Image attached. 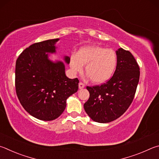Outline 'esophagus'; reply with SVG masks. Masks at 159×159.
Instances as JSON below:
<instances>
[{
    "label": "esophagus",
    "mask_w": 159,
    "mask_h": 159,
    "mask_svg": "<svg viewBox=\"0 0 159 159\" xmlns=\"http://www.w3.org/2000/svg\"><path fill=\"white\" fill-rule=\"evenodd\" d=\"M84 87H85V85L83 84L82 82H80L79 83V89H82L84 88Z\"/></svg>",
    "instance_id": "34e87169"
}]
</instances>
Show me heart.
I'll use <instances>...</instances> for the list:
<instances>
[{"instance_id":"b5f03b06","label":"heart","mask_w":159,"mask_h":159,"mask_svg":"<svg viewBox=\"0 0 159 159\" xmlns=\"http://www.w3.org/2000/svg\"><path fill=\"white\" fill-rule=\"evenodd\" d=\"M117 57L111 49L89 45L82 47L76 54L70 58V67L74 74L81 72L83 65L91 81L96 84H102L109 80L115 70Z\"/></svg>"}]
</instances>
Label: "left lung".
Masks as SVG:
<instances>
[{
    "mask_svg": "<svg viewBox=\"0 0 159 159\" xmlns=\"http://www.w3.org/2000/svg\"><path fill=\"white\" fill-rule=\"evenodd\" d=\"M115 73L101 86L87 87L89 98L84 108L89 116L98 123H109L121 116L131 104L140 79V68L129 51H116Z\"/></svg>",
    "mask_w": 159,
    "mask_h": 159,
    "instance_id": "left-lung-1",
    "label": "left lung"
}]
</instances>
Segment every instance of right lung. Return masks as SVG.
<instances>
[{
    "mask_svg": "<svg viewBox=\"0 0 159 159\" xmlns=\"http://www.w3.org/2000/svg\"><path fill=\"white\" fill-rule=\"evenodd\" d=\"M58 40L33 44L16 61L15 89L19 102L30 115L43 121L58 118L66 109L68 97L78 90L79 80L66 76L64 63L49 58V54L57 52ZM63 60L70 63L68 56Z\"/></svg>",
    "mask_w": 159,
    "mask_h": 159,
    "instance_id": "1",
    "label": "right lung"
}]
</instances>
